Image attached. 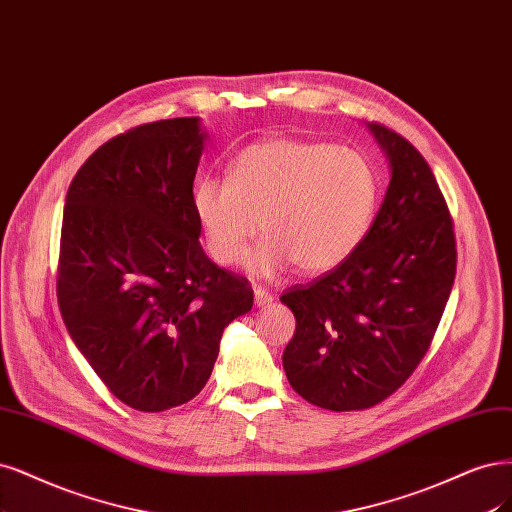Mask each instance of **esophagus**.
Returning a JSON list of instances; mask_svg holds the SVG:
<instances>
[{"instance_id": "34e87169", "label": "esophagus", "mask_w": 512, "mask_h": 512, "mask_svg": "<svg viewBox=\"0 0 512 512\" xmlns=\"http://www.w3.org/2000/svg\"><path fill=\"white\" fill-rule=\"evenodd\" d=\"M254 303H256V307H267L273 303V294L267 288L256 286L254 288Z\"/></svg>"}]
</instances>
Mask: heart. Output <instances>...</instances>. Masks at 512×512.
I'll use <instances>...</instances> for the list:
<instances>
[{"label":"heart","mask_w":512,"mask_h":512,"mask_svg":"<svg viewBox=\"0 0 512 512\" xmlns=\"http://www.w3.org/2000/svg\"><path fill=\"white\" fill-rule=\"evenodd\" d=\"M190 203L220 264L241 260L260 222L267 237L245 258L250 273L275 275L292 262L303 273H324L360 248L377 211L379 178L358 150L275 137L243 148L228 180L201 175Z\"/></svg>","instance_id":"obj_1"}]
</instances>
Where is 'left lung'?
I'll list each match as a JSON object with an SVG mask.
<instances>
[{"mask_svg": "<svg viewBox=\"0 0 512 512\" xmlns=\"http://www.w3.org/2000/svg\"><path fill=\"white\" fill-rule=\"evenodd\" d=\"M366 127L390 165L373 226L337 269L279 298L296 317L286 377L330 411L375 407L411 377L455 279L453 224L432 169L402 135Z\"/></svg>", "mask_w": 512, "mask_h": 512, "instance_id": "obj_1", "label": "left lung"}]
</instances>
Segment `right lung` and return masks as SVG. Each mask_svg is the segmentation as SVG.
I'll return each instance as SVG.
<instances>
[{"label": "right lung", "instance_id": "1", "mask_svg": "<svg viewBox=\"0 0 512 512\" xmlns=\"http://www.w3.org/2000/svg\"><path fill=\"white\" fill-rule=\"evenodd\" d=\"M201 118L135 127L80 167L65 197L57 296L69 337L108 390L158 413L195 398L224 328L254 292L203 252L190 195Z\"/></svg>", "mask_w": 512, "mask_h": 512}]
</instances>
